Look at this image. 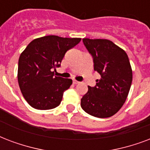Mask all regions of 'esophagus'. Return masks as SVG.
<instances>
[{
	"label": "esophagus",
	"mask_w": 150,
	"mask_h": 150,
	"mask_svg": "<svg viewBox=\"0 0 150 150\" xmlns=\"http://www.w3.org/2000/svg\"><path fill=\"white\" fill-rule=\"evenodd\" d=\"M73 83H74V84H77V83H79L80 82H79V81H76V80H74V81H73Z\"/></svg>",
	"instance_id": "1"
}]
</instances>
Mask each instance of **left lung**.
Segmentation results:
<instances>
[{
  "label": "left lung",
  "mask_w": 150,
  "mask_h": 150,
  "mask_svg": "<svg viewBox=\"0 0 150 150\" xmlns=\"http://www.w3.org/2000/svg\"><path fill=\"white\" fill-rule=\"evenodd\" d=\"M83 43L101 79L96 81L95 87L88 86V92L81 98V107L93 117H112L122 107L132 85L128 56L111 40L83 38Z\"/></svg>",
  "instance_id": "obj_1"
}]
</instances>
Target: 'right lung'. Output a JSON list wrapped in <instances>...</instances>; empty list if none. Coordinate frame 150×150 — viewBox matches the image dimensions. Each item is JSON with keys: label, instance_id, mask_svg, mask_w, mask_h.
Returning <instances> with one entry per match:
<instances>
[{"label": "right lung", "instance_id": "1", "mask_svg": "<svg viewBox=\"0 0 150 150\" xmlns=\"http://www.w3.org/2000/svg\"><path fill=\"white\" fill-rule=\"evenodd\" d=\"M81 38L50 35L32 40L18 59V81L23 97L37 110L57 107L63 92L72 84L71 79L54 76L66 52L76 46Z\"/></svg>", "mask_w": 150, "mask_h": 150}]
</instances>
